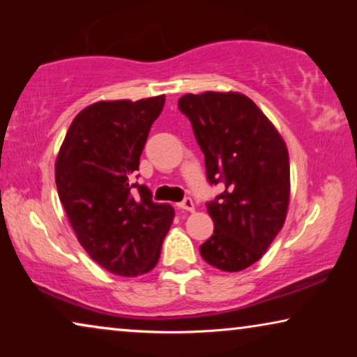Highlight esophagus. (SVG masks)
Instances as JSON below:
<instances>
[{
	"mask_svg": "<svg viewBox=\"0 0 357 357\" xmlns=\"http://www.w3.org/2000/svg\"><path fill=\"white\" fill-rule=\"evenodd\" d=\"M178 208L180 209H183V211H193L195 209V204H193V199L190 198V197H187V198H183L182 202L178 203Z\"/></svg>",
	"mask_w": 357,
	"mask_h": 357,
	"instance_id": "1",
	"label": "esophagus"
}]
</instances>
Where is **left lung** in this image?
Here are the masks:
<instances>
[{"mask_svg":"<svg viewBox=\"0 0 357 357\" xmlns=\"http://www.w3.org/2000/svg\"><path fill=\"white\" fill-rule=\"evenodd\" d=\"M204 154L206 178L224 192L206 203L214 232L199 247L203 260L241 271L260 260L284 224L289 204V154L255 102L238 92L178 99Z\"/></svg>","mask_w":357,"mask_h":357,"instance_id":"left-lung-1","label":"left lung"}]
</instances>
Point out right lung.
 Listing matches in <instances>:
<instances>
[{
  "label": "right lung",
  "mask_w": 357,
  "mask_h": 357,
  "mask_svg": "<svg viewBox=\"0 0 357 357\" xmlns=\"http://www.w3.org/2000/svg\"><path fill=\"white\" fill-rule=\"evenodd\" d=\"M164 96L97 102L76 115L55 164L58 197L77 241L107 271L144 275L158 265L174 219L170 204L130 183Z\"/></svg>",
  "instance_id": "obj_1"
}]
</instances>
